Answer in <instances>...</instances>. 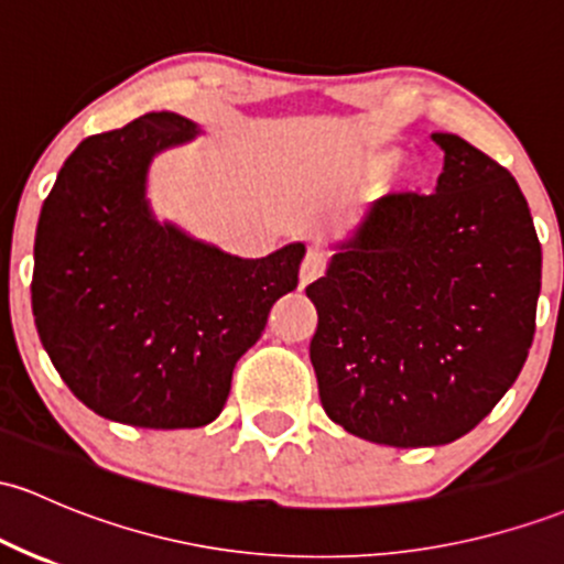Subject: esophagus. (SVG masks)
Returning <instances> with one entry per match:
<instances>
[{"label": "esophagus", "instance_id": "34e87169", "mask_svg": "<svg viewBox=\"0 0 564 564\" xmlns=\"http://www.w3.org/2000/svg\"><path fill=\"white\" fill-rule=\"evenodd\" d=\"M326 270V257L321 253L318 249H307L305 259H302V268H300V283L302 286H307V283H313L315 278L324 275Z\"/></svg>", "mask_w": 564, "mask_h": 564}]
</instances>
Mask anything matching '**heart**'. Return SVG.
Listing matches in <instances>:
<instances>
[{
    "label": "heart",
    "instance_id": "1",
    "mask_svg": "<svg viewBox=\"0 0 564 564\" xmlns=\"http://www.w3.org/2000/svg\"><path fill=\"white\" fill-rule=\"evenodd\" d=\"M388 163H391V154H377L372 160V165H377V169H386Z\"/></svg>",
    "mask_w": 564,
    "mask_h": 564
}]
</instances>
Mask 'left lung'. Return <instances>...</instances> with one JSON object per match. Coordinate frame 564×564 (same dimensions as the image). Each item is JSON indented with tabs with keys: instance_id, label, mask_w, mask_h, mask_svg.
Returning <instances> with one entry per match:
<instances>
[{
	"instance_id": "obj_1",
	"label": "left lung",
	"mask_w": 564,
	"mask_h": 564,
	"mask_svg": "<svg viewBox=\"0 0 564 564\" xmlns=\"http://www.w3.org/2000/svg\"><path fill=\"white\" fill-rule=\"evenodd\" d=\"M436 192L375 200L305 289L324 410L358 438L438 447L479 425L524 367L541 243L517 178L455 133Z\"/></svg>"
}]
</instances>
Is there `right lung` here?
Listing matches in <instances>:
<instances>
[{
	"mask_svg": "<svg viewBox=\"0 0 564 564\" xmlns=\"http://www.w3.org/2000/svg\"><path fill=\"white\" fill-rule=\"evenodd\" d=\"M150 111L88 135L42 203L31 307L61 380L88 410L135 429H200L219 417L238 358L294 292L305 243L243 259L160 221L152 160L200 135Z\"/></svg>",
	"mask_w": 564,
	"mask_h": 564,
	"instance_id": "add662e5",
	"label": "right lung"
}]
</instances>
